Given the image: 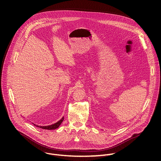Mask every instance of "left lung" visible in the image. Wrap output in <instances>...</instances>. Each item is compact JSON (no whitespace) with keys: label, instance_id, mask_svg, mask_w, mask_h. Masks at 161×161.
Masks as SVG:
<instances>
[{"label":"left lung","instance_id":"left-lung-1","mask_svg":"<svg viewBox=\"0 0 161 161\" xmlns=\"http://www.w3.org/2000/svg\"><path fill=\"white\" fill-rule=\"evenodd\" d=\"M63 120H64V119H62L60 121H58V122H57L56 124H53V125H48V126H37L38 127H40V128H42V129H48V130H52V129H56L57 128H58L59 126H60V125L61 124V123L62 122V121H63Z\"/></svg>","mask_w":161,"mask_h":161}]
</instances>
